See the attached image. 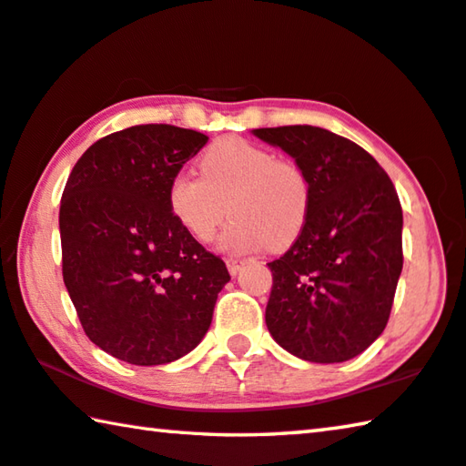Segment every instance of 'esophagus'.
<instances>
[{
  "label": "esophagus",
  "mask_w": 466,
  "mask_h": 466,
  "mask_svg": "<svg viewBox=\"0 0 466 466\" xmlns=\"http://www.w3.org/2000/svg\"><path fill=\"white\" fill-rule=\"evenodd\" d=\"M226 265H228V271H230V275H238L244 261H242V258H228Z\"/></svg>",
  "instance_id": "34e87169"
}]
</instances>
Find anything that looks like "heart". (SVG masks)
<instances>
[{"label":"heart","instance_id":"1","mask_svg":"<svg viewBox=\"0 0 466 466\" xmlns=\"http://www.w3.org/2000/svg\"><path fill=\"white\" fill-rule=\"evenodd\" d=\"M201 177L178 172L168 185V208L183 230L199 242L214 238L230 205L234 222L222 248L248 252L294 242L309 218L310 185L296 164L278 160L240 137L216 141L199 162Z\"/></svg>","mask_w":466,"mask_h":466}]
</instances>
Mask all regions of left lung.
I'll list each match as a JSON object with an SVG mask.
<instances>
[{
    "instance_id": "left-lung-1",
    "label": "left lung",
    "mask_w": 466,
    "mask_h": 466,
    "mask_svg": "<svg viewBox=\"0 0 466 466\" xmlns=\"http://www.w3.org/2000/svg\"><path fill=\"white\" fill-rule=\"evenodd\" d=\"M252 136L294 157L310 185L302 232L267 263V329L299 360L356 358L382 335L403 269V209L392 180L366 149L333 131L289 125Z\"/></svg>"
}]
</instances>
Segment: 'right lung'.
Segmentation results:
<instances>
[{
	"label": "right lung",
	"mask_w": 466,
	"mask_h": 466,
	"mask_svg": "<svg viewBox=\"0 0 466 466\" xmlns=\"http://www.w3.org/2000/svg\"><path fill=\"white\" fill-rule=\"evenodd\" d=\"M205 144L175 125L110 133L86 149L63 191V281L90 341L127 364L193 351L230 281L168 208L172 177Z\"/></svg>",
	"instance_id": "right-lung-1"
}]
</instances>
